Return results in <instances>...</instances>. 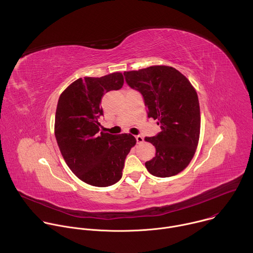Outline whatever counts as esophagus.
Returning a JSON list of instances; mask_svg holds the SVG:
<instances>
[{
  "mask_svg": "<svg viewBox=\"0 0 253 253\" xmlns=\"http://www.w3.org/2000/svg\"><path fill=\"white\" fill-rule=\"evenodd\" d=\"M135 138H136L137 143H142V142L144 141V138H143V136H141V135H137Z\"/></svg>",
  "mask_w": 253,
  "mask_h": 253,
  "instance_id": "esophagus-1",
  "label": "esophagus"
}]
</instances>
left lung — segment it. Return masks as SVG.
Listing matches in <instances>:
<instances>
[{
    "mask_svg": "<svg viewBox=\"0 0 253 253\" xmlns=\"http://www.w3.org/2000/svg\"><path fill=\"white\" fill-rule=\"evenodd\" d=\"M127 84L141 93L148 117L158 120L161 132L145 137L156 148L145 163L149 173L170 177L183 171L192 160L200 134L198 96L189 80L169 66H151L124 72Z\"/></svg>",
    "mask_w": 253,
    "mask_h": 253,
    "instance_id": "1",
    "label": "left lung"
}]
</instances>
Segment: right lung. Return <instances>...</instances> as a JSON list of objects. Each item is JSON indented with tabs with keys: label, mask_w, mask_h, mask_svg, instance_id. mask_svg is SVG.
<instances>
[{
	"label": "right lung",
	"mask_w": 253,
	"mask_h": 253,
	"mask_svg": "<svg viewBox=\"0 0 253 253\" xmlns=\"http://www.w3.org/2000/svg\"><path fill=\"white\" fill-rule=\"evenodd\" d=\"M124 84L116 72L100 78H79L61 94L55 116V136L61 154L79 179L107 187L118 182L126 156L136 144L131 134L100 132L103 95Z\"/></svg>",
	"instance_id": "obj_1"
}]
</instances>
